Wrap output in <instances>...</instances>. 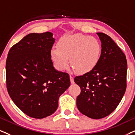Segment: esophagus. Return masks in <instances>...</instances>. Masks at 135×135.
Here are the masks:
<instances>
[{"mask_svg": "<svg viewBox=\"0 0 135 135\" xmlns=\"http://www.w3.org/2000/svg\"><path fill=\"white\" fill-rule=\"evenodd\" d=\"M70 81L71 84H74V77L73 76H70Z\"/></svg>", "mask_w": 135, "mask_h": 135, "instance_id": "esophagus-1", "label": "esophagus"}]
</instances>
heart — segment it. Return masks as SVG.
I'll return each mask as SVG.
<instances>
[{
  "label": "heart",
  "instance_id": "heart-1",
  "mask_svg": "<svg viewBox=\"0 0 135 135\" xmlns=\"http://www.w3.org/2000/svg\"><path fill=\"white\" fill-rule=\"evenodd\" d=\"M101 46L96 38L83 34L63 36L57 43V47L51 50V56L58 70L66 69L69 64L81 74L94 69L101 58Z\"/></svg>",
  "mask_w": 135,
  "mask_h": 135
}]
</instances>
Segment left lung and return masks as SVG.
<instances>
[{"instance_id":"8db88e82","label":"left lung","mask_w":135,"mask_h":135,"mask_svg":"<svg viewBox=\"0 0 135 135\" xmlns=\"http://www.w3.org/2000/svg\"><path fill=\"white\" fill-rule=\"evenodd\" d=\"M101 42V58L90 72L76 76L81 88L76 99L78 109L93 119L111 114L123 97L126 88L127 61L120 48L109 36L96 33Z\"/></svg>"}]
</instances>
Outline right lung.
Here are the masks:
<instances>
[{
    "instance_id": "obj_1",
    "label": "right lung",
    "mask_w": 135,
    "mask_h": 135,
    "mask_svg": "<svg viewBox=\"0 0 135 135\" xmlns=\"http://www.w3.org/2000/svg\"><path fill=\"white\" fill-rule=\"evenodd\" d=\"M52 32L31 33L10 49L6 61V83L12 100L30 117L41 119L58 107L59 96L70 86L68 73L53 66Z\"/></svg>"
}]
</instances>
